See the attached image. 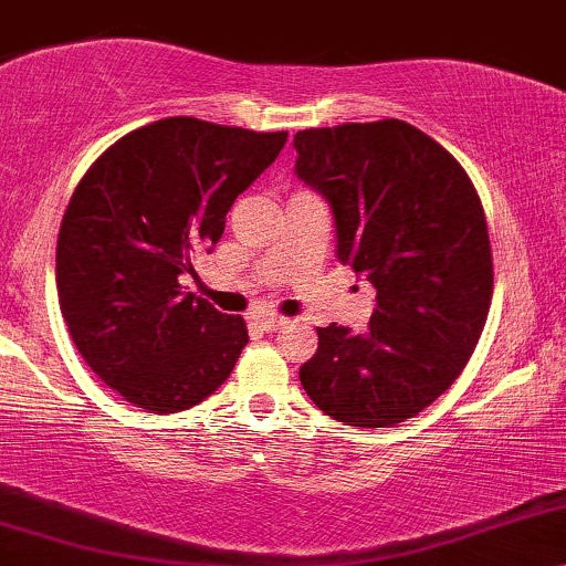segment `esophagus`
<instances>
[{"label":"esophagus","instance_id":"1","mask_svg":"<svg viewBox=\"0 0 566 566\" xmlns=\"http://www.w3.org/2000/svg\"><path fill=\"white\" fill-rule=\"evenodd\" d=\"M256 323H260V327L264 333H277V331H283V327H289V323L291 319L289 317H275V315H264V317H260L256 319Z\"/></svg>","mask_w":566,"mask_h":566}]
</instances>
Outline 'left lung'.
Wrapping results in <instances>:
<instances>
[{
	"instance_id": "1",
	"label": "left lung",
	"mask_w": 566,
	"mask_h": 566,
	"mask_svg": "<svg viewBox=\"0 0 566 566\" xmlns=\"http://www.w3.org/2000/svg\"><path fill=\"white\" fill-rule=\"evenodd\" d=\"M294 149L298 180L331 205L338 262L378 291L365 336L317 327L298 378L333 420L390 428L475 352L493 296L483 205L462 165L403 120L298 130Z\"/></svg>"
}]
</instances>
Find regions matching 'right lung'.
Returning a JSON list of instances; mask_svg holds the SVG:
<instances>
[{
  "mask_svg": "<svg viewBox=\"0 0 566 566\" xmlns=\"http://www.w3.org/2000/svg\"><path fill=\"white\" fill-rule=\"evenodd\" d=\"M285 130L165 117L88 167L62 218L57 291L81 357L125 401L172 415L214 394L249 344L239 315L180 291Z\"/></svg>",
  "mask_w": 566,
  "mask_h": 566,
  "instance_id": "1",
  "label": "right lung"
}]
</instances>
